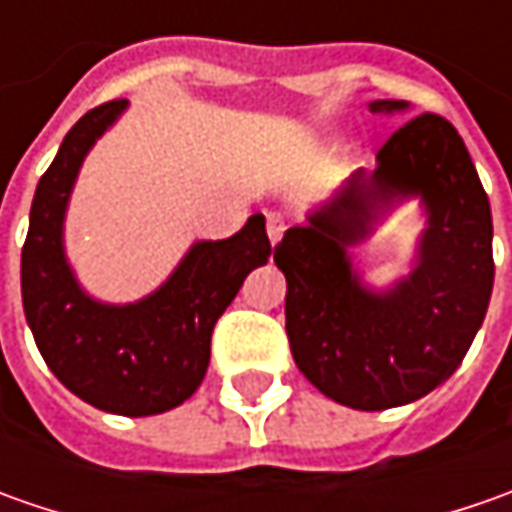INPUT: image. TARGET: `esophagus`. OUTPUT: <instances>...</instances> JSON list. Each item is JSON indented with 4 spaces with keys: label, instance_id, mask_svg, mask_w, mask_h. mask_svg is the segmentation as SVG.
<instances>
[{
    "label": "esophagus",
    "instance_id": "34e87169",
    "mask_svg": "<svg viewBox=\"0 0 512 512\" xmlns=\"http://www.w3.org/2000/svg\"><path fill=\"white\" fill-rule=\"evenodd\" d=\"M285 230H287V219L282 216V213H267V236H270V242L276 245L282 236H285Z\"/></svg>",
    "mask_w": 512,
    "mask_h": 512
}]
</instances>
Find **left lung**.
Returning a JSON list of instances; mask_svg holds the SVG:
<instances>
[{"label": "left lung", "mask_w": 512, "mask_h": 512, "mask_svg": "<svg viewBox=\"0 0 512 512\" xmlns=\"http://www.w3.org/2000/svg\"><path fill=\"white\" fill-rule=\"evenodd\" d=\"M373 113H402L382 99ZM419 192L431 222L420 267L393 291H364L343 247L396 195ZM287 279L285 327L296 367L327 399L353 410L416 402L453 376L493 293V219L459 130L439 113L402 122L379 168L356 173L333 205L290 227L273 250Z\"/></svg>", "instance_id": "left-lung-1"}]
</instances>
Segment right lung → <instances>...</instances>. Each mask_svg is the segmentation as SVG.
Returning a JSON list of instances; mask_svg holds the SVG:
<instances>
[{
    "label": "right lung",
    "instance_id": "1",
    "mask_svg": "<svg viewBox=\"0 0 512 512\" xmlns=\"http://www.w3.org/2000/svg\"><path fill=\"white\" fill-rule=\"evenodd\" d=\"M125 105L113 99L88 110L39 179L22 245V305L42 359L70 393L108 413L153 416L196 393L213 327L273 247L265 216L253 213L236 236L190 247L148 299L125 307L88 299L62 253V219L85 153Z\"/></svg>",
    "mask_w": 512,
    "mask_h": 512
}]
</instances>
